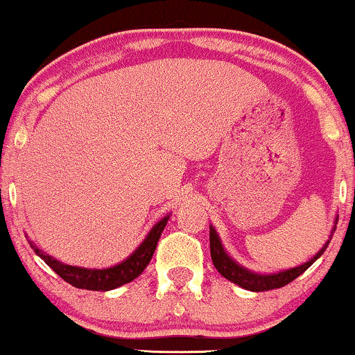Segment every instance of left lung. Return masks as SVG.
I'll list each match as a JSON object with an SVG mask.
<instances>
[{"mask_svg":"<svg viewBox=\"0 0 355 355\" xmlns=\"http://www.w3.org/2000/svg\"><path fill=\"white\" fill-rule=\"evenodd\" d=\"M339 217H336V222H334V229L331 232V237H329L327 242L324 243V247L317 252L315 255L312 257L311 260L302 263V266H297L292 268H285V270L280 272H274V274H259V272H252L248 270L247 267L240 266L239 262H235L232 257L227 254V250L222 245V240H220L217 230H215L214 225H210V255H211V262L217 270L225 277L227 280L230 282L237 284L239 287L245 288V291L250 292H263V291H272V288H280L284 285L291 284L292 280L297 279L300 274H304L309 267L315 262L319 257L324 254L325 248H327L329 243H331V239L336 232V225Z\"/></svg>","mask_w":355,"mask_h":355,"instance_id":"1","label":"left lung"}]
</instances>
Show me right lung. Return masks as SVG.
I'll return each mask as SVG.
<instances>
[{
    "label": "right lung",
    "mask_w": 355,
    "mask_h": 355,
    "mask_svg": "<svg viewBox=\"0 0 355 355\" xmlns=\"http://www.w3.org/2000/svg\"><path fill=\"white\" fill-rule=\"evenodd\" d=\"M168 218L170 214L158 220L152 229H150L148 234H146L144 242H141L132 254L126 257L125 260H121V262L107 268H87L68 266V263L56 260L55 257L48 255L46 252L42 250V248L36 247V243L31 242V240L30 245L35 250V254L42 260H44V263L50 268H53V272H56L64 282L71 284L73 287L76 288L107 292L132 282V280H135L137 277L145 270L146 266L150 263V260H152L153 252L155 248H157V243L158 240H160V235L162 232H164Z\"/></svg>",
    "instance_id": "obj_1"
}]
</instances>
